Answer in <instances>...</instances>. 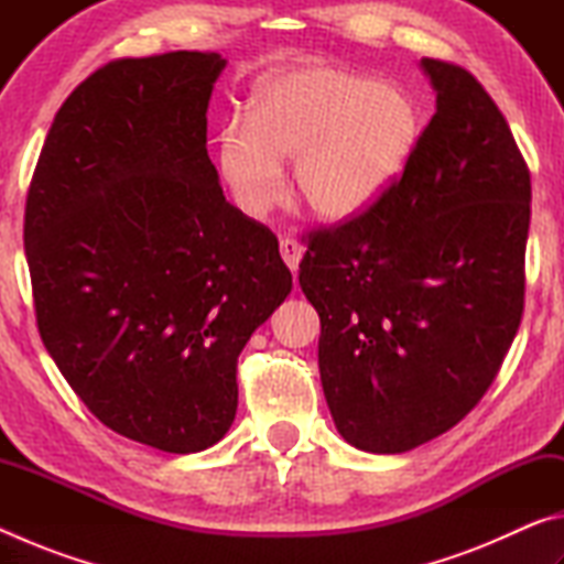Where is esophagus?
<instances>
[{"instance_id":"esophagus-1","label":"esophagus","mask_w":564,"mask_h":564,"mask_svg":"<svg viewBox=\"0 0 564 564\" xmlns=\"http://www.w3.org/2000/svg\"><path fill=\"white\" fill-rule=\"evenodd\" d=\"M281 259L283 263L289 265L291 271H299V263H301V256H303V246L295 241V238H281Z\"/></svg>"}]
</instances>
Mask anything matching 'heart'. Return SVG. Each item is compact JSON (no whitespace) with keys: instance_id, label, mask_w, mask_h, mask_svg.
I'll return each mask as SVG.
<instances>
[{"instance_id":"b5f03b06","label":"heart","mask_w":564,"mask_h":564,"mask_svg":"<svg viewBox=\"0 0 564 564\" xmlns=\"http://www.w3.org/2000/svg\"><path fill=\"white\" fill-rule=\"evenodd\" d=\"M420 137L413 97L393 82L333 66H301L256 84L248 123L218 133L216 164L236 204L263 216L281 202V161L295 194L326 221L373 206L403 174Z\"/></svg>"}]
</instances>
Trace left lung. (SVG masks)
<instances>
[{
  "instance_id": "left-lung-1",
  "label": "left lung",
  "mask_w": 564,
  "mask_h": 564,
  "mask_svg": "<svg viewBox=\"0 0 564 564\" xmlns=\"http://www.w3.org/2000/svg\"><path fill=\"white\" fill-rule=\"evenodd\" d=\"M435 113L393 186L308 234L301 289L321 316L333 423L368 453L451 431L498 376L524 308L530 171L463 66L420 62Z\"/></svg>"
}]
</instances>
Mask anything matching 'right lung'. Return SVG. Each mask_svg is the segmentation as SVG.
Listing matches in <instances>:
<instances>
[{
    "label": "right lung",
    "mask_w": 564,
    "mask_h": 564,
    "mask_svg": "<svg viewBox=\"0 0 564 564\" xmlns=\"http://www.w3.org/2000/svg\"><path fill=\"white\" fill-rule=\"evenodd\" d=\"M224 66L216 52L104 64L56 111L24 208L56 368L113 433L178 455L228 433L238 356L293 285L208 159Z\"/></svg>",
    "instance_id": "obj_1"
}]
</instances>
